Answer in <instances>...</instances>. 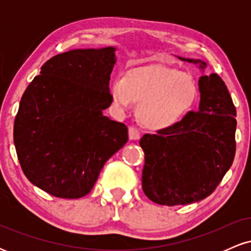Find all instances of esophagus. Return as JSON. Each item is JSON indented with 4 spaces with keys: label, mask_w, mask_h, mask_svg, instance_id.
I'll list each match as a JSON object with an SVG mask.
<instances>
[{
    "label": "esophagus",
    "mask_w": 251,
    "mask_h": 251,
    "mask_svg": "<svg viewBox=\"0 0 251 251\" xmlns=\"http://www.w3.org/2000/svg\"><path fill=\"white\" fill-rule=\"evenodd\" d=\"M128 138L129 140H138L140 138L139 131H138L135 127H128Z\"/></svg>",
    "instance_id": "34e87169"
}]
</instances>
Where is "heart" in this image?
<instances>
[{
    "label": "heart",
    "instance_id": "1",
    "mask_svg": "<svg viewBox=\"0 0 251 251\" xmlns=\"http://www.w3.org/2000/svg\"><path fill=\"white\" fill-rule=\"evenodd\" d=\"M117 109L125 112L139 102L138 116L153 131L174 128L189 116L200 98L196 80L176 68L154 65L128 70L109 88Z\"/></svg>",
    "mask_w": 251,
    "mask_h": 251
}]
</instances>
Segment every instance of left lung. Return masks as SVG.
I'll return each instance as SVG.
<instances>
[{
    "label": "left lung",
    "mask_w": 251,
    "mask_h": 251,
    "mask_svg": "<svg viewBox=\"0 0 251 251\" xmlns=\"http://www.w3.org/2000/svg\"><path fill=\"white\" fill-rule=\"evenodd\" d=\"M178 59L197 65L203 73L198 80V112L139 142L145 153L144 192L154 203L169 206L211 195L232 165L236 151V108L226 83L216 73L204 74L206 62Z\"/></svg>",
    "instance_id": "1"
}]
</instances>
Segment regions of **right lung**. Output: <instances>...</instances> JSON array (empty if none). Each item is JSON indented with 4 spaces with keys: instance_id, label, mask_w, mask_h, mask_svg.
I'll return each instance as SVG.
<instances>
[{
    "instance_id": "obj_1",
    "label": "right lung",
    "mask_w": 251,
    "mask_h": 251,
    "mask_svg": "<svg viewBox=\"0 0 251 251\" xmlns=\"http://www.w3.org/2000/svg\"><path fill=\"white\" fill-rule=\"evenodd\" d=\"M117 48L72 50L43 63L20 101L14 144L31 184L59 198L91 191L102 166L127 143L111 106L109 75Z\"/></svg>"
}]
</instances>
